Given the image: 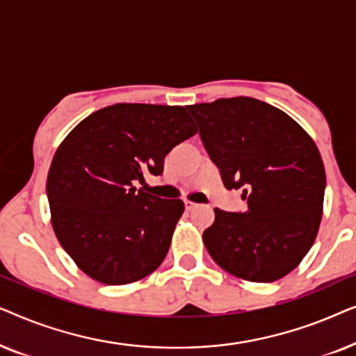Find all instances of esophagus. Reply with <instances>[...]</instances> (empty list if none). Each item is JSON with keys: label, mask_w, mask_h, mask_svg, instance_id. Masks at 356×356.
Masks as SVG:
<instances>
[{"label": "esophagus", "mask_w": 356, "mask_h": 356, "mask_svg": "<svg viewBox=\"0 0 356 356\" xmlns=\"http://www.w3.org/2000/svg\"><path fill=\"white\" fill-rule=\"evenodd\" d=\"M184 207H186V211H193V209L197 207V204L193 201H184Z\"/></svg>", "instance_id": "1"}]
</instances>
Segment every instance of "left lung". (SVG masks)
<instances>
[{"label":"left lung","instance_id":"1","mask_svg":"<svg viewBox=\"0 0 356 356\" xmlns=\"http://www.w3.org/2000/svg\"><path fill=\"white\" fill-rule=\"evenodd\" d=\"M223 186L243 189L245 212L213 209L209 254L248 282L290 274L313 246L323 218L325 170L311 136L284 111L251 97L189 105Z\"/></svg>","mask_w":356,"mask_h":356}]
</instances>
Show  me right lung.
I'll return each mask as SVG.
<instances>
[{
    "mask_svg": "<svg viewBox=\"0 0 356 356\" xmlns=\"http://www.w3.org/2000/svg\"><path fill=\"white\" fill-rule=\"evenodd\" d=\"M196 133L184 106L116 104L60 144L47 178L51 225L90 279L133 284L162 264L184 204L136 186L162 175L165 155Z\"/></svg>",
    "mask_w": 356,
    "mask_h": 356,
    "instance_id": "right-lung-1",
    "label": "right lung"
}]
</instances>
